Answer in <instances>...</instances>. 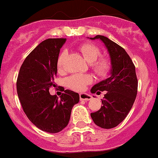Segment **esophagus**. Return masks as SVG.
Listing matches in <instances>:
<instances>
[{
  "label": "esophagus",
  "instance_id": "esophagus-1",
  "mask_svg": "<svg viewBox=\"0 0 158 158\" xmlns=\"http://www.w3.org/2000/svg\"><path fill=\"white\" fill-rule=\"evenodd\" d=\"M91 99H92L91 95L86 94V93H81V94H80L81 100H90Z\"/></svg>",
  "mask_w": 158,
  "mask_h": 158
}]
</instances>
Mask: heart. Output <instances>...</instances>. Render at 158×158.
Wrapping results in <instances>:
<instances>
[{
    "label": "heart",
    "instance_id": "b5f03b06",
    "mask_svg": "<svg viewBox=\"0 0 158 158\" xmlns=\"http://www.w3.org/2000/svg\"><path fill=\"white\" fill-rule=\"evenodd\" d=\"M82 56L87 62L91 63V68L99 76H104L109 72L111 69V62L107 58H99L101 54V51L98 47L93 43H83L79 48ZM67 51H63L58 56L57 60V66L59 71L64 68L65 60L66 58ZM93 77L89 74L77 73L67 78L66 85L69 89L77 92L85 90L86 86L93 82Z\"/></svg>",
    "mask_w": 158,
    "mask_h": 158
}]
</instances>
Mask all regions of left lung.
<instances>
[{
    "instance_id": "left-lung-1",
    "label": "left lung",
    "mask_w": 158,
    "mask_h": 158,
    "mask_svg": "<svg viewBox=\"0 0 158 158\" xmlns=\"http://www.w3.org/2000/svg\"><path fill=\"white\" fill-rule=\"evenodd\" d=\"M91 40L100 39L105 44L111 58V76L92 88L93 93L107 91L101 107L91 117L96 125L104 129L115 127L124 120L136 98L138 79L135 66L126 51L115 42L104 35H96Z\"/></svg>"
}]
</instances>
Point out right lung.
<instances>
[{
  "label": "right lung",
  "instance_id": "add662e5",
  "mask_svg": "<svg viewBox=\"0 0 158 158\" xmlns=\"http://www.w3.org/2000/svg\"><path fill=\"white\" fill-rule=\"evenodd\" d=\"M65 39H48L40 43L25 58L19 69L16 90L23 110L39 129L58 133L68 125L79 94L63 89L60 99L49 93L55 87L57 60Z\"/></svg>",
  "mask_w": 158,
  "mask_h": 158
}]
</instances>
